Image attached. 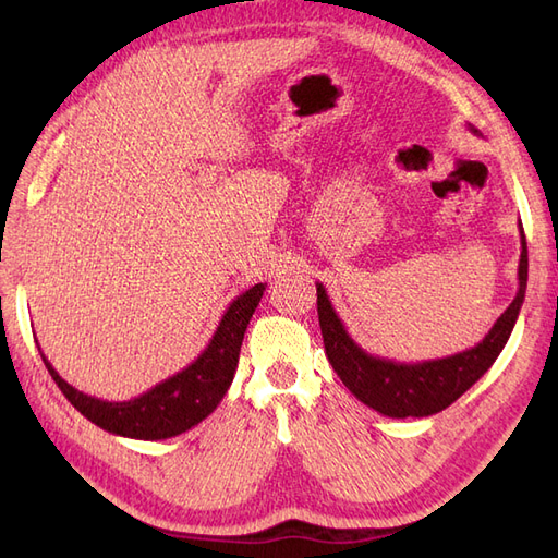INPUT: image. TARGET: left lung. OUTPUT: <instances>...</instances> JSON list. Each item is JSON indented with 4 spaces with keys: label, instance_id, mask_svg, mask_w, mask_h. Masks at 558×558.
Instances as JSON below:
<instances>
[{
    "label": "left lung",
    "instance_id": "obj_1",
    "mask_svg": "<svg viewBox=\"0 0 558 558\" xmlns=\"http://www.w3.org/2000/svg\"><path fill=\"white\" fill-rule=\"evenodd\" d=\"M470 130L480 134V130L472 125ZM519 230V291L512 300V305L498 316L494 328L488 330V335L477 347L453 353V356L447 359L424 363H396L373 356V353H367L351 340L342 318L337 316L332 307L324 283H316L318 326L320 335H324L326 356L337 377L344 381L349 391L363 404H367V408L393 418L430 416L449 408L453 400H459L468 388L496 363L502 347L508 344L512 328L519 318V310L523 305L529 281L526 234H523V228Z\"/></svg>",
    "mask_w": 558,
    "mask_h": 558
}]
</instances>
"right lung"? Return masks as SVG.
I'll use <instances>...</instances> for the list:
<instances>
[{
  "label": "right lung",
  "instance_id": "add662e5",
  "mask_svg": "<svg viewBox=\"0 0 558 558\" xmlns=\"http://www.w3.org/2000/svg\"><path fill=\"white\" fill-rule=\"evenodd\" d=\"M263 291L265 283H256L246 293L234 298L218 320L207 349L181 373L167 377L137 398L109 402L88 396L66 384L44 353L41 361L64 398L95 426L121 437H134V440H167V437L197 426L228 393L234 369H238L246 326L258 307Z\"/></svg>",
  "mask_w": 558,
  "mask_h": 558
}]
</instances>
